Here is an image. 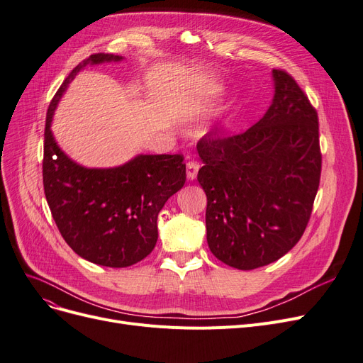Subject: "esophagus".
Returning a JSON list of instances; mask_svg holds the SVG:
<instances>
[{"mask_svg": "<svg viewBox=\"0 0 363 363\" xmlns=\"http://www.w3.org/2000/svg\"><path fill=\"white\" fill-rule=\"evenodd\" d=\"M199 169H200V164H199L197 162H193V160L188 162V163H186V179H188V181L196 179Z\"/></svg>", "mask_w": 363, "mask_h": 363, "instance_id": "1", "label": "esophagus"}]
</instances>
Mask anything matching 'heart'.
<instances>
[{
    "label": "heart",
    "mask_w": 363,
    "mask_h": 363,
    "mask_svg": "<svg viewBox=\"0 0 363 363\" xmlns=\"http://www.w3.org/2000/svg\"><path fill=\"white\" fill-rule=\"evenodd\" d=\"M208 91H209V93H215V91H218V87H216V86H211V87L208 89Z\"/></svg>",
    "instance_id": "b5f03b06"
}]
</instances>
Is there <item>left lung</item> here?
Returning a JSON list of instances; mask_svg holds the SVG:
<instances>
[{"mask_svg":"<svg viewBox=\"0 0 363 363\" xmlns=\"http://www.w3.org/2000/svg\"><path fill=\"white\" fill-rule=\"evenodd\" d=\"M272 75L273 101L257 124L230 138L211 132L197 144L208 245L238 270L288 254L307 227L320 181L316 109L289 74Z\"/></svg>","mask_w":363,"mask_h":363,"instance_id":"1","label":"left lung"}]
</instances>
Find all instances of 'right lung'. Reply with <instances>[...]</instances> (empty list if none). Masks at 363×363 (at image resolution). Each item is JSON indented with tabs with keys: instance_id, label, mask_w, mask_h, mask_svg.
<instances>
[{
	"instance_id": "add662e5",
	"label": "right lung",
	"mask_w": 363,
	"mask_h": 363,
	"mask_svg": "<svg viewBox=\"0 0 363 363\" xmlns=\"http://www.w3.org/2000/svg\"><path fill=\"white\" fill-rule=\"evenodd\" d=\"M123 59L91 55L65 78L47 111L43 160L44 193L62 238L77 255L113 269L151 254L159 238L157 216L185 184L184 157L178 154H138L120 166L86 167L57 145L52 121L74 78L87 67Z\"/></svg>"
}]
</instances>
